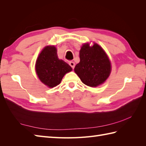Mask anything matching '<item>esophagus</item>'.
<instances>
[{"label": "esophagus", "instance_id": "obj_1", "mask_svg": "<svg viewBox=\"0 0 146 146\" xmlns=\"http://www.w3.org/2000/svg\"><path fill=\"white\" fill-rule=\"evenodd\" d=\"M69 64L71 66V67L73 68V69H74V68H75V63H74L73 61H70L69 63Z\"/></svg>", "mask_w": 146, "mask_h": 146}]
</instances>
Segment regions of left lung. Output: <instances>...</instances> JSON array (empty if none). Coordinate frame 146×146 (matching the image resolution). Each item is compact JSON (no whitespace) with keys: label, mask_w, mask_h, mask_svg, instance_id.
<instances>
[{"label":"left lung","mask_w":146,"mask_h":146,"mask_svg":"<svg viewBox=\"0 0 146 146\" xmlns=\"http://www.w3.org/2000/svg\"><path fill=\"white\" fill-rule=\"evenodd\" d=\"M80 63L75 67V72L86 85L96 87L104 83L111 72V63L102 47L94 43L83 44L80 51Z\"/></svg>","instance_id":"left-lung-1"}]
</instances>
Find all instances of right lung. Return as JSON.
Segmentation results:
<instances>
[{
    "label": "right lung",
    "mask_w": 146,
    "mask_h": 146,
    "mask_svg": "<svg viewBox=\"0 0 146 146\" xmlns=\"http://www.w3.org/2000/svg\"><path fill=\"white\" fill-rule=\"evenodd\" d=\"M35 68L39 80L49 88L60 84L65 74L72 70L69 64L58 58L54 46L44 48L37 59Z\"/></svg>",
    "instance_id": "obj_1"
}]
</instances>
